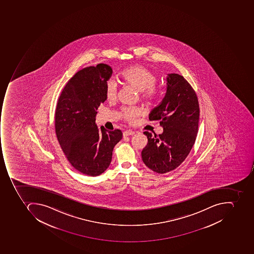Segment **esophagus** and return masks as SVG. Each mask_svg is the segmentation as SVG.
Instances as JSON below:
<instances>
[{"label":"esophagus","instance_id":"obj_1","mask_svg":"<svg viewBox=\"0 0 254 254\" xmlns=\"http://www.w3.org/2000/svg\"><path fill=\"white\" fill-rule=\"evenodd\" d=\"M134 133V131H133L131 129H129V130H125V131L123 133V135H124V137H127V136L133 135Z\"/></svg>","mask_w":254,"mask_h":254}]
</instances>
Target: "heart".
<instances>
[{
  "instance_id": "obj_1",
  "label": "heart",
  "mask_w": 254,
  "mask_h": 254,
  "mask_svg": "<svg viewBox=\"0 0 254 254\" xmlns=\"http://www.w3.org/2000/svg\"><path fill=\"white\" fill-rule=\"evenodd\" d=\"M119 77L139 92H141L144 99H150L155 96L154 86L157 82L156 75L142 65H134L125 69L120 73ZM117 91L116 83L109 81L106 88V99L108 100L115 99ZM121 114L127 121H132L140 115V110L137 108L125 109Z\"/></svg>"
}]
</instances>
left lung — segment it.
<instances>
[{"instance_id": "left-lung-1", "label": "left lung", "mask_w": 254, "mask_h": 254, "mask_svg": "<svg viewBox=\"0 0 254 254\" xmlns=\"http://www.w3.org/2000/svg\"><path fill=\"white\" fill-rule=\"evenodd\" d=\"M166 94L151 110L150 121H158L161 134L144 132L148 143L141 151L143 162L155 173L172 171L182 163L194 144L199 122V104L194 90L178 74H167Z\"/></svg>"}]
</instances>
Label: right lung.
<instances>
[{"label": "right lung", "instance_id": "add662e5", "mask_svg": "<svg viewBox=\"0 0 254 254\" xmlns=\"http://www.w3.org/2000/svg\"><path fill=\"white\" fill-rule=\"evenodd\" d=\"M111 67L99 64L79 70L69 80L58 99L55 130L60 145L71 166L89 177L110 166L114 146L122 139L120 129L98 127V107L106 101Z\"/></svg>", "mask_w": 254, "mask_h": 254}]
</instances>
